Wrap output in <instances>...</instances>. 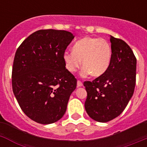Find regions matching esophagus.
Wrapping results in <instances>:
<instances>
[{"mask_svg": "<svg viewBox=\"0 0 147 147\" xmlns=\"http://www.w3.org/2000/svg\"><path fill=\"white\" fill-rule=\"evenodd\" d=\"M82 82L80 80H78L77 81V87H82Z\"/></svg>", "mask_w": 147, "mask_h": 147, "instance_id": "esophagus-1", "label": "esophagus"}]
</instances>
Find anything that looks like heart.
Instances as JSON below:
<instances>
[{
  "label": "heart",
  "mask_w": 147,
  "mask_h": 147,
  "mask_svg": "<svg viewBox=\"0 0 147 147\" xmlns=\"http://www.w3.org/2000/svg\"><path fill=\"white\" fill-rule=\"evenodd\" d=\"M72 51L63 54L66 69L74 73L82 64L83 76L90 74L94 77L102 76L108 69L112 59V48L105 39L83 37L76 41Z\"/></svg>",
  "instance_id": "obj_1"
}]
</instances>
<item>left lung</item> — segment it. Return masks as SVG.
Wrapping results in <instances>:
<instances>
[{
	"label": "left lung",
	"mask_w": 147,
	"mask_h": 147,
	"mask_svg": "<svg viewBox=\"0 0 147 147\" xmlns=\"http://www.w3.org/2000/svg\"><path fill=\"white\" fill-rule=\"evenodd\" d=\"M112 59L107 71L93 82H84L87 113L93 120L107 122L118 117L132 98L136 86V58L124 40L110 35Z\"/></svg>",
	"instance_id": "left-lung-1"
}]
</instances>
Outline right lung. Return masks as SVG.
Instances as JSON below:
<instances>
[{
	"label": "right lung",
	"mask_w": 147,
	"mask_h": 147,
	"mask_svg": "<svg viewBox=\"0 0 147 147\" xmlns=\"http://www.w3.org/2000/svg\"><path fill=\"white\" fill-rule=\"evenodd\" d=\"M74 36L63 30H39L15 53L13 93L23 113L39 124H49L64 115L76 79L65 68L63 54Z\"/></svg>",
	"instance_id": "obj_1"
}]
</instances>
